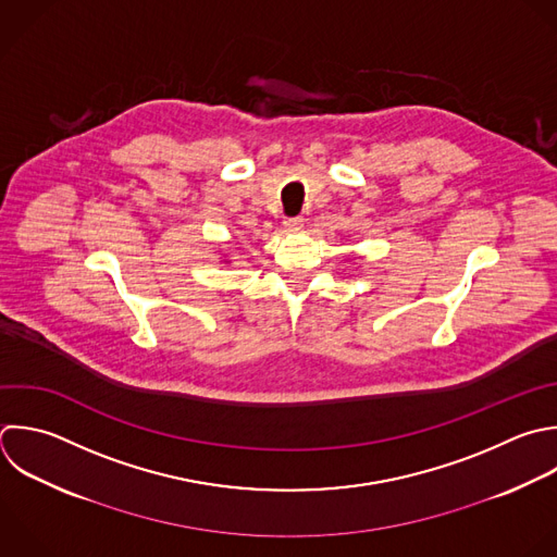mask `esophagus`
Returning <instances> with one entry per match:
<instances>
[{"mask_svg":"<svg viewBox=\"0 0 557 557\" xmlns=\"http://www.w3.org/2000/svg\"><path fill=\"white\" fill-rule=\"evenodd\" d=\"M283 226H285V231H300L302 228V218H285Z\"/></svg>","mask_w":557,"mask_h":557,"instance_id":"34e87169","label":"esophagus"}]
</instances>
